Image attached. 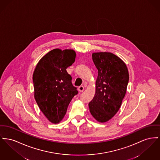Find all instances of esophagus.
Masks as SVG:
<instances>
[{
    "mask_svg": "<svg viewBox=\"0 0 160 160\" xmlns=\"http://www.w3.org/2000/svg\"><path fill=\"white\" fill-rule=\"evenodd\" d=\"M78 91L80 92H83V91H84V87H83V86H79V87L78 88Z\"/></svg>",
    "mask_w": 160,
    "mask_h": 160,
    "instance_id": "esophagus-1",
    "label": "esophagus"
}]
</instances>
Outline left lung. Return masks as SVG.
<instances>
[{"label":"left lung","mask_w":160,"mask_h":160,"mask_svg":"<svg viewBox=\"0 0 160 160\" xmlns=\"http://www.w3.org/2000/svg\"><path fill=\"white\" fill-rule=\"evenodd\" d=\"M98 69L95 94L89 102V111L98 122L111 120L120 109L129 82V72L122 60L108 52L92 53Z\"/></svg>","instance_id":"8db88e82"}]
</instances>
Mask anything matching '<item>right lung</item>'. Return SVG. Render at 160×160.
Instances as JSON below:
<instances>
[{
  "instance_id": "add662e5",
  "label": "right lung",
  "mask_w": 160,
  "mask_h": 160,
  "mask_svg": "<svg viewBox=\"0 0 160 160\" xmlns=\"http://www.w3.org/2000/svg\"><path fill=\"white\" fill-rule=\"evenodd\" d=\"M71 49H54L38 61L33 72L34 98L41 111L52 123L64 118L68 106L78 91L66 69L75 62Z\"/></svg>"
}]
</instances>
